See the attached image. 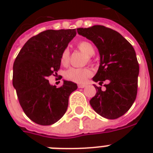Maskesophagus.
<instances>
[{"label": "esophagus", "mask_w": 153, "mask_h": 153, "mask_svg": "<svg viewBox=\"0 0 153 153\" xmlns=\"http://www.w3.org/2000/svg\"><path fill=\"white\" fill-rule=\"evenodd\" d=\"M79 88H84V87H86V85H82V84H79Z\"/></svg>", "instance_id": "34e87169"}]
</instances>
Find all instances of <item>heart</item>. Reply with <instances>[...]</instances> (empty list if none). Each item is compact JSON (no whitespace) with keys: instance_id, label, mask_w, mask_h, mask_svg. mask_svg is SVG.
I'll list each match as a JSON object with an SVG mask.
<instances>
[{"instance_id":"heart-1","label":"heart","mask_w":153,"mask_h":153,"mask_svg":"<svg viewBox=\"0 0 153 153\" xmlns=\"http://www.w3.org/2000/svg\"><path fill=\"white\" fill-rule=\"evenodd\" d=\"M78 48L85 54L87 57H91L94 55L95 50L91 43L87 41H81L78 44ZM69 50L64 49L61 55V63L66 65L69 61ZM91 75V71L89 68H74L71 67L65 72V78L70 81L74 82L77 83H83L86 79Z\"/></svg>"}]
</instances>
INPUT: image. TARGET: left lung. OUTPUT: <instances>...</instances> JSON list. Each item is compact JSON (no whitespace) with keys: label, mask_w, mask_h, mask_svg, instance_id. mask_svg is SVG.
Instances as JSON below:
<instances>
[{"label":"left lung","mask_w":153,"mask_h":153,"mask_svg":"<svg viewBox=\"0 0 153 153\" xmlns=\"http://www.w3.org/2000/svg\"><path fill=\"white\" fill-rule=\"evenodd\" d=\"M79 35L93 42L100 55V65L93 78L104 85L95 87L97 93L90 101L94 110L107 119H117L130 109L137 94L139 64L133 46L119 32L102 25L77 28Z\"/></svg>","instance_id":"obj_1"}]
</instances>
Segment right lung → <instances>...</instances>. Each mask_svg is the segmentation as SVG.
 Returning <instances> with one entry per match:
<instances>
[{"instance_id": "add662e5", "label": "right lung", "mask_w": 153, "mask_h": 153, "mask_svg": "<svg viewBox=\"0 0 153 153\" xmlns=\"http://www.w3.org/2000/svg\"><path fill=\"white\" fill-rule=\"evenodd\" d=\"M75 29L46 30L32 36L23 46L13 63V85L25 114L35 123L50 126L66 113L70 94L76 83L63 80L60 87L49 83L57 74L64 49Z\"/></svg>"}]
</instances>
